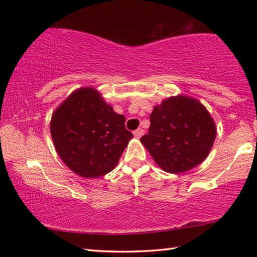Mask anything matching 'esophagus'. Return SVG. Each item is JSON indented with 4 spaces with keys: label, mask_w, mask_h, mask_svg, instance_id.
I'll return each mask as SVG.
<instances>
[{
    "label": "esophagus",
    "mask_w": 257,
    "mask_h": 257,
    "mask_svg": "<svg viewBox=\"0 0 257 257\" xmlns=\"http://www.w3.org/2000/svg\"><path fill=\"white\" fill-rule=\"evenodd\" d=\"M143 135H144V130H143L142 128H138L137 130H135L134 132V136L136 138H141Z\"/></svg>",
    "instance_id": "obj_1"
}]
</instances>
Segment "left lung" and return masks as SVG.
<instances>
[{"instance_id": "obj_1", "label": "left lung", "mask_w": 257, "mask_h": 257, "mask_svg": "<svg viewBox=\"0 0 257 257\" xmlns=\"http://www.w3.org/2000/svg\"><path fill=\"white\" fill-rule=\"evenodd\" d=\"M149 133L141 138L159 167L169 173H184L207 158L216 128L206 107L184 95L155 105Z\"/></svg>"}]
</instances>
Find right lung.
Returning a JSON list of instances; mask_svg holds the SVG:
<instances>
[{
    "mask_svg": "<svg viewBox=\"0 0 257 257\" xmlns=\"http://www.w3.org/2000/svg\"><path fill=\"white\" fill-rule=\"evenodd\" d=\"M93 87L69 95L51 119V136L61 160L84 178H98L118 164L133 134Z\"/></svg>",
    "mask_w": 257,
    "mask_h": 257,
    "instance_id": "1",
    "label": "right lung"
}]
</instances>
